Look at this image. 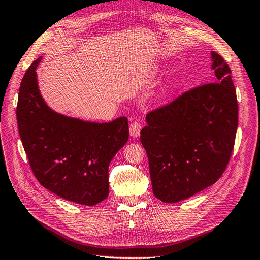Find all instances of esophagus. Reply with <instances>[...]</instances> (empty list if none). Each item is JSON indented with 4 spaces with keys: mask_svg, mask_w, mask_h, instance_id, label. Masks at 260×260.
Returning <instances> with one entry per match:
<instances>
[{
    "mask_svg": "<svg viewBox=\"0 0 260 260\" xmlns=\"http://www.w3.org/2000/svg\"><path fill=\"white\" fill-rule=\"evenodd\" d=\"M140 129H142V124L135 121L129 125V134L133 137H138L140 134Z\"/></svg>",
    "mask_w": 260,
    "mask_h": 260,
    "instance_id": "1",
    "label": "esophagus"
}]
</instances>
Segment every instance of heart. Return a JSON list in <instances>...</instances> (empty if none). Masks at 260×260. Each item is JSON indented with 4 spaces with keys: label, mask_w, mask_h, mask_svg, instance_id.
Here are the masks:
<instances>
[{
    "label": "heart",
    "mask_w": 260,
    "mask_h": 260,
    "mask_svg": "<svg viewBox=\"0 0 260 260\" xmlns=\"http://www.w3.org/2000/svg\"><path fill=\"white\" fill-rule=\"evenodd\" d=\"M165 93H166V92H162V95H163V94H165Z\"/></svg>",
    "instance_id": "b5f03b06"
}]
</instances>
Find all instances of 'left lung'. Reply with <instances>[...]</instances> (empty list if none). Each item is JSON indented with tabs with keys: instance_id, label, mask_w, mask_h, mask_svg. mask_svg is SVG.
I'll return each instance as SVG.
<instances>
[{
	"instance_id": "8db88e82",
	"label": "left lung",
	"mask_w": 260,
	"mask_h": 260,
	"mask_svg": "<svg viewBox=\"0 0 260 260\" xmlns=\"http://www.w3.org/2000/svg\"><path fill=\"white\" fill-rule=\"evenodd\" d=\"M214 81L192 88L146 116L140 142L149 161L152 191L177 203L211 186L234 147L239 106L231 70L211 51Z\"/></svg>"
}]
</instances>
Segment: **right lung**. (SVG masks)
I'll list each match as a JSON object with an SVG mask.
<instances>
[{
    "label": "right lung",
    "mask_w": 260,
    "mask_h": 260,
    "mask_svg": "<svg viewBox=\"0 0 260 260\" xmlns=\"http://www.w3.org/2000/svg\"><path fill=\"white\" fill-rule=\"evenodd\" d=\"M38 57L21 80L19 136L36 179L70 202L94 206L109 195V165L128 140L125 116L109 123L79 120L48 107L37 81Z\"/></svg>",
    "instance_id": "right-lung-1"
}]
</instances>
